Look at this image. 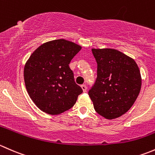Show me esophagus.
Returning <instances> with one entry per match:
<instances>
[{
  "mask_svg": "<svg viewBox=\"0 0 155 155\" xmlns=\"http://www.w3.org/2000/svg\"><path fill=\"white\" fill-rule=\"evenodd\" d=\"M81 88H82L83 91H84V92H87V86H86V85H81Z\"/></svg>",
  "mask_w": 155,
  "mask_h": 155,
  "instance_id": "obj_1",
  "label": "esophagus"
}]
</instances>
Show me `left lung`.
I'll return each instance as SVG.
<instances>
[{"mask_svg":"<svg viewBox=\"0 0 155 155\" xmlns=\"http://www.w3.org/2000/svg\"><path fill=\"white\" fill-rule=\"evenodd\" d=\"M97 62V78L89 91L95 111L107 119L125 114L141 89L142 78L131 57L112 48L92 49Z\"/></svg>","mask_w":155,"mask_h":155,"instance_id":"obj_1","label":"left lung"}]
</instances>
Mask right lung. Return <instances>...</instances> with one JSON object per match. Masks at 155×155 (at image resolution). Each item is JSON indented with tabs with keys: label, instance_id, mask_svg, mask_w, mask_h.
<instances>
[{
	"label": "right lung",
	"instance_id": "obj_1",
	"mask_svg": "<svg viewBox=\"0 0 155 155\" xmlns=\"http://www.w3.org/2000/svg\"><path fill=\"white\" fill-rule=\"evenodd\" d=\"M81 49V46L66 39L52 40L36 48L25 63L27 91L43 112L51 115L65 112L83 92L68 66Z\"/></svg>",
	"mask_w": 155,
	"mask_h": 155
}]
</instances>
